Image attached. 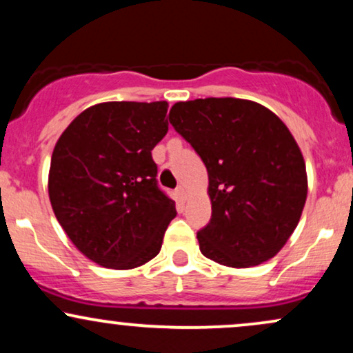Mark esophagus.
Masks as SVG:
<instances>
[{
    "label": "esophagus",
    "instance_id": "1",
    "mask_svg": "<svg viewBox=\"0 0 353 353\" xmlns=\"http://www.w3.org/2000/svg\"><path fill=\"white\" fill-rule=\"evenodd\" d=\"M176 196L179 197L181 201H185V197H188V190H185L184 185H179V188L176 189Z\"/></svg>",
    "mask_w": 353,
    "mask_h": 353
}]
</instances>
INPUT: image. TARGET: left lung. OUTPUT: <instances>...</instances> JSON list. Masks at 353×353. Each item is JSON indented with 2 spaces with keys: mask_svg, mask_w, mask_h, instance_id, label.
Segmentation results:
<instances>
[{
  "mask_svg": "<svg viewBox=\"0 0 353 353\" xmlns=\"http://www.w3.org/2000/svg\"><path fill=\"white\" fill-rule=\"evenodd\" d=\"M169 123L208 168L212 216L197 232L201 252L237 269L272 259L307 199L305 163L287 125L236 98L176 103Z\"/></svg>",
  "mask_w": 353,
  "mask_h": 353,
  "instance_id": "1",
  "label": "left lung"
}]
</instances>
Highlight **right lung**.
Here are the masks:
<instances>
[{
	"label": "right lung",
	"mask_w": 353,
	"mask_h": 353,
	"mask_svg": "<svg viewBox=\"0 0 353 353\" xmlns=\"http://www.w3.org/2000/svg\"><path fill=\"white\" fill-rule=\"evenodd\" d=\"M165 114V101L96 104L56 143L48 185L52 210L96 264L134 269L159 254L176 217L151 154L169 129Z\"/></svg>",
	"instance_id": "right-lung-1"
}]
</instances>
